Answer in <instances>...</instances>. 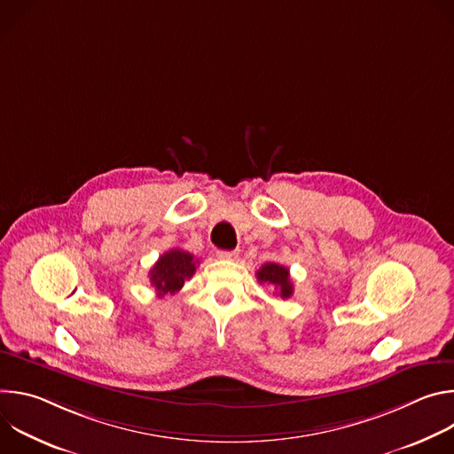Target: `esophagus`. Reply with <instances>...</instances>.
Instances as JSON below:
<instances>
[{"mask_svg":"<svg viewBox=\"0 0 454 454\" xmlns=\"http://www.w3.org/2000/svg\"><path fill=\"white\" fill-rule=\"evenodd\" d=\"M217 256L221 258V261H233V258L239 256V249H219L217 251Z\"/></svg>","mask_w":454,"mask_h":454,"instance_id":"1","label":"esophagus"}]
</instances>
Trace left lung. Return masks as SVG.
Listing matches in <instances>:
<instances>
[{
    "mask_svg": "<svg viewBox=\"0 0 454 454\" xmlns=\"http://www.w3.org/2000/svg\"><path fill=\"white\" fill-rule=\"evenodd\" d=\"M256 278L261 284H270L273 286L280 298H291L293 296V282L289 277V270L286 266H280L277 262H268L261 270L256 271Z\"/></svg>",
    "mask_w": 454,
    "mask_h": 454,
    "instance_id": "left-lung-1",
    "label": "left lung"
}]
</instances>
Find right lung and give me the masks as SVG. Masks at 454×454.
<instances>
[{
    "mask_svg": "<svg viewBox=\"0 0 454 454\" xmlns=\"http://www.w3.org/2000/svg\"><path fill=\"white\" fill-rule=\"evenodd\" d=\"M196 268L198 261L192 253L177 247L168 249L153 266L149 273L151 284L154 286L160 298L165 294H174L183 287L184 280L192 278V275L196 273Z\"/></svg>",
    "mask_w": 454,
    "mask_h": 454,
    "instance_id": "1",
    "label": "right lung"
}]
</instances>
